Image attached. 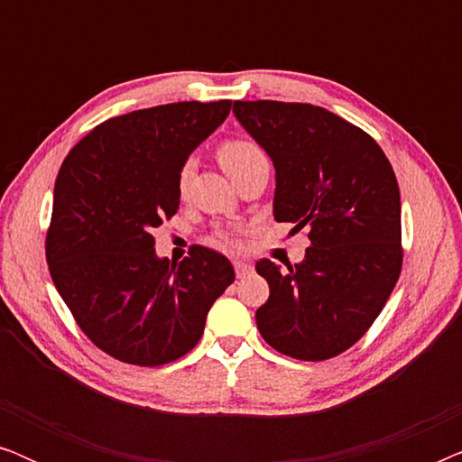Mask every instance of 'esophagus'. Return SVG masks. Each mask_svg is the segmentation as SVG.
Here are the masks:
<instances>
[{
    "label": "esophagus",
    "mask_w": 462,
    "mask_h": 462,
    "mask_svg": "<svg viewBox=\"0 0 462 462\" xmlns=\"http://www.w3.org/2000/svg\"><path fill=\"white\" fill-rule=\"evenodd\" d=\"M233 267H236V275L237 277H245L252 273V264L244 263V261H233Z\"/></svg>",
    "instance_id": "1"
}]
</instances>
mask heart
<instances>
[{"label":"heart","mask_w":462,"mask_h":462,"mask_svg":"<svg viewBox=\"0 0 462 462\" xmlns=\"http://www.w3.org/2000/svg\"><path fill=\"white\" fill-rule=\"evenodd\" d=\"M218 157H220V163H223V168L226 170V174H229L231 179H236L239 172H244L245 168L252 166V163L267 160V155H264L261 144L250 141V138H229V141H225L218 149ZM193 170H195L193 160H187L180 166L179 180H176V187H179L180 195L187 193L189 182H191V176H193ZM214 244L233 245V239L223 236V233H218V236L214 237Z\"/></svg>","instance_id":"heart-1"}]
</instances>
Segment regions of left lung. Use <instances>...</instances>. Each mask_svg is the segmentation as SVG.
Listing matches in <instances>:
<instances>
[{
	"instance_id": "8db88e82",
	"label": "left lung",
	"mask_w": 462,
	"mask_h": 462,
	"mask_svg": "<svg viewBox=\"0 0 462 462\" xmlns=\"http://www.w3.org/2000/svg\"><path fill=\"white\" fill-rule=\"evenodd\" d=\"M233 113L275 166L273 217L307 229L305 261L258 275L256 326L275 351L321 362L374 324L400 280L402 204L393 168L368 132L307 103L236 100Z\"/></svg>"
}]
</instances>
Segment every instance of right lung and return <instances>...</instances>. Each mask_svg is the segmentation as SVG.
Instances as JSON below:
<instances>
[{"instance_id": "add662e5", "label": "right lung", "mask_w": 462, "mask_h": 462, "mask_svg": "<svg viewBox=\"0 0 462 462\" xmlns=\"http://www.w3.org/2000/svg\"><path fill=\"white\" fill-rule=\"evenodd\" d=\"M231 100L170 103L98 124L62 162L46 236L48 269L81 332L124 364L163 365L193 349L231 263L195 245L179 264L151 231L179 210V170Z\"/></svg>"}]
</instances>
